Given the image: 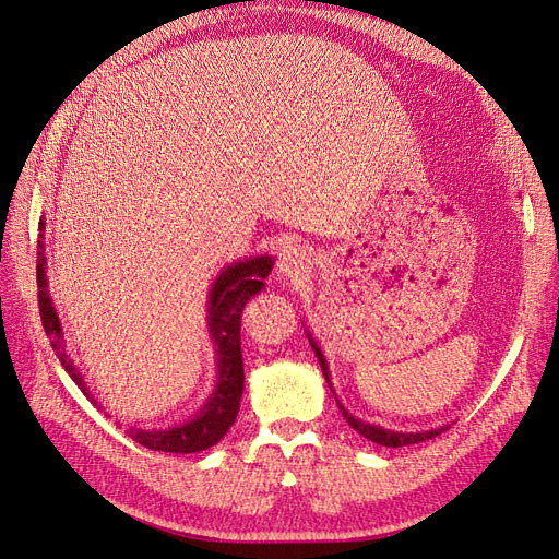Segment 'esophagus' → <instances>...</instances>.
Wrapping results in <instances>:
<instances>
[{"label":"esophagus","mask_w":559,"mask_h":559,"mask_svg":"<svg viewBox=\"0 0 559 559\" xmlns=\"http://www.w3.org/2000/svg\"><path fill=\"white\" fill-rule=\"evenodd\" d=\"M312 267V251L294 245V247H286L280 253V261H277V275L282 280H298L302 275H308Z\"/></svg>","instance_id":"esophagus-1"}]
</instances>
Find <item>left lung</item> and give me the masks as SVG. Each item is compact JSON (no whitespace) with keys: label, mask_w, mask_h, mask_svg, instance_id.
Wrapping results in <instances>:
<instances>
[{"label":"left lung","mask_w":559,"mask_h":559,"mask_svg":"<svg viewBox=\"0 0 559 559\" xmlns=\"http://www.w3.org/2000/svg\"><path fill=\"white\" fill-rule=\"evenodd\" d=\"M306 335H308V341H310V345H312V349H314V357H317V361H319V366H321V373H324V380H326L329 389H331L333 396H335V389H333V382H331V370H329L324 352H321V347L317 345V341H314L312 333H310L308 329H306ZM335 401H337V396H335ZM337 408H341L343 417L347 419V425H349L354 431L361 433L364 438H368V441H373V443L384 445V448H403V445H413V443L429 441V438H433V436H438V433H443V431L448 429V425H445V427L427 429V431H394V429H384V427H380V425H370V421H364L361 417H354L341 401H337Z\"/></svg>","instance_id":"8db88e82"}]
</instances>
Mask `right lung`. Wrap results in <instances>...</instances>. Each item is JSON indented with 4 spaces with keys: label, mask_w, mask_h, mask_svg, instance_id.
<instances>
[{
    "label": "right lung",
    "mask_w": 559,
    "mask_h": 559,
    "mask_svg": "<svg viewBox=\"0 0 559 559\" xmlns=\"http://www.w3.org/2000/svg\"><path fill=\"white\" fill-rule=\"evenodd\" d=\"M39 253H37V286H39V312L44 321V331L50 337V345L58 352L62 368L70 373V378L76 382V386L83 392L97 411H103V405L97 403L95 394L86 378L81 376L74 359L67 354V335L62 329V321L58 314V308L48 292V277H46V245H44V230L46 218H39ZM275 261L267 253H259V257H249L233 261L218 270V275L210 284L207 294V333L214 345V359H216V380L212 394L200 405V411L177 421L173 427L165 429H138L130 427L128 436L132 441L148 450L158 452H200L216 445L233 427L235 417L240 411V399L245 389V366H242V349H240V314L245 310V302L263 289V280L270 275Z\"/></svg>",
    "instance_id": "right-lung-1"
}]
</instances>
